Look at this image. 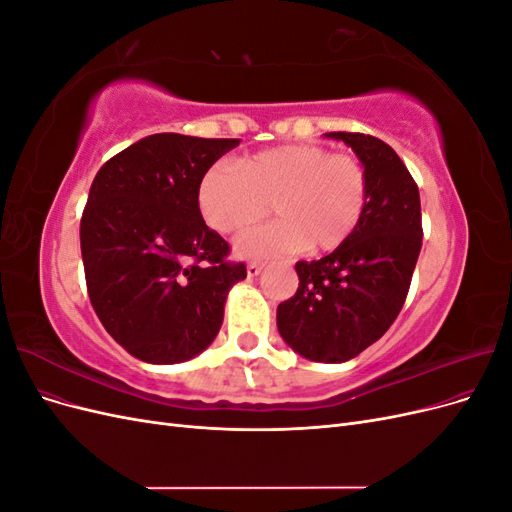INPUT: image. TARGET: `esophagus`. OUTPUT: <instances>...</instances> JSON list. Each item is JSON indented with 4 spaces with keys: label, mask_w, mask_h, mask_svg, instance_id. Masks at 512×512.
<instances>
[{
    "label": "esophagus",
    "mask_w": 512,
    "mask_h": 512,
    "mask_svg": "<svg viewBox=\"0 0 512 512\" xmlns=\"http://www.w3.org/2000/svg\"><path fill=\"white\" fill-rule=\"evenodd\" d=\"M262 267H265V265H262V262H250V265H247V275L256 277L262 271Z\"/></svg>",
    "instance_id": "1"
}]
</instances>
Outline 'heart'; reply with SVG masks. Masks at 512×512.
Instances as JSON below:
<instances>
[{"label": "heart", "instance_id": "obj_1", "mask_svg": "<svg viewBox=\"0 0 512 512\" xmlns=\"http://www.w3.org/2000/svg\"><path fill=\"white\" fill-rule=\"evenodd\" d=\"M369 177L352 153L320 145H284L215 164L200 179L198 209L218 232H237L262 218L271 205L282 220L252 228L237 239L245 258L333 252L359 228L367 211Z\"/></svg>", "mask_w": 512, "mask_h": 512}]
</instances>
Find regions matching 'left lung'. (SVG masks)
<instances>
[{
    "mask_svg": "<svg viewBox=\"0 0 512 512\" xmlns=\"http://www.w3.org/2000/svg\"><path fill=\"white\" fill-rule=\"evenodd\" d=\"M356 153L369 177L354 235L320 260H299V288L277 307L284 342L309 361L344 363L389 331L404 307L423 245L421 198L406 164L376 136L327 132Z\"/></svg>",
    "mask_w": 512,
    "mask_h": 512,
    "instance_id": "obj_1",
    "label": "left lung"
}]
</instances>
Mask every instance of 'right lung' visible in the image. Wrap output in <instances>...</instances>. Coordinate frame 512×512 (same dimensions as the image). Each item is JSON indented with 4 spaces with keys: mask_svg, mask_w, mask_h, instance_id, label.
Masks as SVG:
<instances>
[{
    "mask_svg": "<svg viewBox=\"0 0 512 512\" xmlns=\"http://www.w3.org/2000/svg\"><path fill=\"white\" fill-rule=\"evenodd\" d=\"M239 138L151 134L91 183L81 254L91 305L119 346L153 365L192 359L218 335L243 262L198 209V185Z\"/></svg>",
    "mask_w": 512,
    "mask_h": 512,
    "instance_id": "1",
    "label": "right lung"
}]
</instances>
